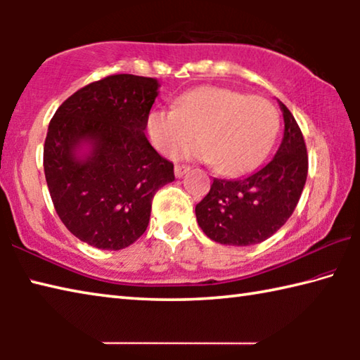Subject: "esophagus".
<instances>
[{"label":"esophagus","mask_w":360,"mask_h":360,"mask_svg":"<svg viewBox=\"0 0 360 360\" xmlns=\"http://www.w3.org/2000/svg\"><path fill=\"white\" fill-rule=\"evenodd\" d=\"M188 169H191V167H187V165H176L174 167V176L176 178H182V176H184Z\"/></svg>","instance_id":"esophagus-1"}]
</instances>
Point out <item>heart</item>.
<instances>
[{
	"label": "heart",
	"instance_id": "1",
	"mask_svg": "<svg viewBox=\"0 0 360 360\" xmlns=\"http://www.w3.org/2000/svg\"><path fill=\"white\" fill-rule=\"evenodd\" d=\"M149 139L162 154H173L197 131L188 157L216 163L219 173H246L264 160L279 130L276 108L260 96L205 85L187 90L174 109L155 108L146 117Z\"/></svg>",
	"mask_w": 360,
	"mask_h": 360
}]
</instances>
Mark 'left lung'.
<instances>
[{"instance_id":"obj_1","label":"left lung","mask_w":360,"mask_h":360,"mask_svg":"<svg viewBox=\"0 0 360 360\" xmlns=\"http://www.w3.org/2000/svg\"><path fill=\"white\" fill-rule=\"evenodd\" d=\"M284 136L276 155L259 172L227 181L214 178L195 206L198 225L212 241L251 246L270 238L292 216L308 174L307 144L294 115L279 101Z\"/></svg>"}]
</instances>
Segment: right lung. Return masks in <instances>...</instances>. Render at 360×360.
I'll use <instances>...</instances> for the list:
<instances>
[{
    "label": "right lung",
    "mask_w": 360,
    "mask_h": 360,
    "mask_svg": "<svg viewBox=\"0 0 360 360\" xmlns=\"http://www.w3.org/2000/svg\"><path fill=\"white\" fill-rule=\"evenodd\" d=\"M158 82L112 75L65 100L49 124L44 174L60 221L87 245L119 251L148 229L152 198L174 181L173 163L144 135ZM91 144L84 159L75 157Z\"/></svg>",
    "instance_id": "add662e5"
}]
</instances>
